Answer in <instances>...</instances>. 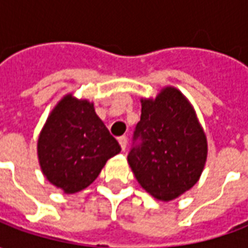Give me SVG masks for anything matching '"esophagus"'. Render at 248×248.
Instances as JSON below:
<instances>
[{"mask_svg":"<svg viewBox=\"0 0 248 248\" xmlns=\"http://www.w3.org/2000/svg\"><path fill=\"white\" fill-rule=\"evenodd\" d=\"M118 142H119V145H121V147H122V150H124V149H126V146H127V137H126V135L119 137Z\"/></svg>","mask_w":248,"mask_h":248,"instance_id":"esophagus-1","label":"esophagus"}]
</instances>
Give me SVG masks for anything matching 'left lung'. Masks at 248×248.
Wrapping results in <instances>:
<instances>
[{"mask_svg": "<svg viewBox=\"0 0 248 248\" xmlns=\"http://www.w3.org/2000/svg\"><path fill=\"white\" fill-rule=\"evenodd\" d=\"M206 156V135L182 93L166 87L142 101L127 162L146 191L165 202L179 197L198 182Z\"/></svg>", "mask_w": 248, "mask_h": 248, "instance_id": "1", "label": "left lung"}]
</instances>
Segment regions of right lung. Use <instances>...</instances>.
Listing matches in <instances>:
<instances>
[{
  "mask_svg": "<svg viewBox=\"0 0 248 248\" xmlns=\"http://www.w3.org/2000/svg\"><path fill=\"white\" fill-rule=\"evenodd\" d=\"M121 146L93 103L66 95L47 118L38 140V158L49 182L66 194L93 183Z\"/></svg>",
  "mask_w": 248,
  "mask_h": 248,
  "instance_id": "1",
  "label": "right lung"
}]
</instances>
